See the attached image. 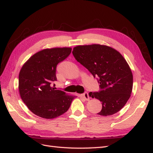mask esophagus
Returning <instances> with one entry per match:
<instances>
[{
  "mask_svg": "<svg viewBox=\"0 0 153 153\" xmlns=\"http://www.w3.org/2000/svg\"><path fill=\"white\" fill-rule=\"evenodd\" d=\"M81 97H83L85 100H86L87 101L89 100L90 97H89V95H88V93H87V92H85V93H84L83 94H81Z\"/></svg>",
  "mask_w": 153,
  "mask_h": 153,
  "instance_id": "obj_1",
  "label": "esophagus"
}]
</instances>
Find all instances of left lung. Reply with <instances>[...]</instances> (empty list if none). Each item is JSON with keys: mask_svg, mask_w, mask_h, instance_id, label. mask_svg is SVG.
Instances as JSON below:
<instances>
[{"mask_svg": "<svg viewBox=\"0 0 153 153\" xmlns=\"http://www.w3.org/2000/svg\"><path fill=\"white\" fill-rule=\"evenodd\" d=\"M72 54L100 83V91L89 93L102 102L98 115L108 116L120 111L130 98L133 87L132 71L122 55L100 44L76 46Z\"/></svg>", "mask_w": 153, "mask_h": 153, "instance_id": "left-lung-1", "label": "left lung"}]
</instances>
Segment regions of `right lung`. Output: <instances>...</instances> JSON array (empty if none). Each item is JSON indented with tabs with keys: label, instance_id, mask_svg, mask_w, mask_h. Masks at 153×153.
<instances>
[{
	"label": "right lung",
	"instance_id": "obj_1",
	"mask_svg": "<svg viewBox=\"0 0 153 153\" xmlns=\"http://www.w3.org/2000/svg\"><path fill=\"white\" fill-rule=\"evenodd\" d=\"M72 51L70 48L45 49L35 53L21 68L19 75L21 98L34 114L54 119L68 111L76 97L56 90V69Z\"/></svg>",
	"mask_w": 153,
	"mask_h": 153
}]
</instances>
